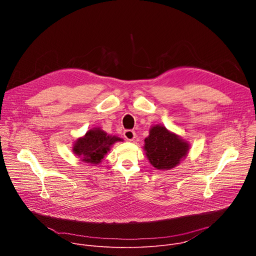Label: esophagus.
I'll list each match as a JSON object with an SVG mask.
<instances>
[{
  "mask_svg": "<svg viewBox=\"0 0 256 256\" xmlns=\"http://www.w3.org/2000/svg\"><path fill=\"white\" fill-rule=\"evenodd\" d=\"M124 138H126V140H132L136 138V132H134V130H126L124 132Z\"/></svg>",
  "mask_w": 256,
  "mask_h": 256,
  "instance_id": "esophagus-1",
  "label": "esophagus"
}]
</instances>
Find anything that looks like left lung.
I'll list each match as a JSON object with an SVG mask.
<instances>
[{
    "mask_svg": "<svg viewBox=\"0 0 256 256\" xmlns=\"http://www.w3.org/2000/svg\"><path fill=\"white\" fill-rule=\"evenodd\" d=\"M146 155L157 169H171L179 164L188 151V144L171 134L162 126L151 128L144 138Z\"/></svg>",
    "mask_w": 256,
    "mask_h": 256,
    "instance_id": "left-lung-1",
    "label": "left lung"
}]
</instances>
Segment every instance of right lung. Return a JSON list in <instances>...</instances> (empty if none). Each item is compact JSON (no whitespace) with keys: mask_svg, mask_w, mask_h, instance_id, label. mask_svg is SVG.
<instances>
[{"mask_svg":"<svg viewBox=\"0 0 256 256\" xmlns=\"http://www.w3.org/2000/svg\"><path fill=\"white\" fill-rule=\"evenodd\" d=\"M122 140L118 136H108L103 130L96 128L86 132L84 138H80L74 146V153L84 162L98 164L104 155L110 149V146L116 142Z\"/></svg>","mask_w":256,"mask_h":256,"instance_id":"obj_1","label":"right lung"}]
</instances>
